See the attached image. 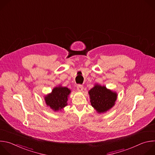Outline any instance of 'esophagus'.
Here are the masks:
<instances>
[{
    "mask_svg": "<svg viewBox=\"0 0 155 155\" xmlns=\"http://www.w3.org/2000/svg\"><path fill=\"white\" fill-rule=\"evenodd\" d=\"M77 89L78 91H82L83 90V86L81 84H78L77 87Z\"/></svg>",
    "mask_w": 155,
    "mask_h": 155,
    "instance_id": "1",
    "label": "esophagus"
}]
</instances>
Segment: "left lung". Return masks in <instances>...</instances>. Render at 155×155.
I'll return each instance as SVG.
<instances>
[{"mask_svg":"<svg viewBox=\"0 0 155 155\" xmlns=\"http://www.w3.org/2000/svg\"><path fill=\"white\" fill-rule=\"evenodd\" d=\"M88 94L92 107L98 114L105 113L111 109L115 105L118 96L115 91L98 83L94 84Z\"/></svg>","mask_w":155,"mask_h":155,"instance_id":"1","label":"left lung"}]
</instances>
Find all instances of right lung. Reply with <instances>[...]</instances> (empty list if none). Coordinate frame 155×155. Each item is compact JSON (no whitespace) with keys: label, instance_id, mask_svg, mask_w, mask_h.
<instances>
[{"label":"right lung","instance_id":"1","mask_svg":"<svg viewBox=\"0 0 155 155\" xmlns=\"http://www.w3.org/2000/svg\"><path fill=\"white\" fill-rule=\"evenodd\" d=\"M71 91L68 87L59 85L54 87L52 91L44 96L46 105L54 112L61 111L68 105V101Z\"/></svg>","mask_w":155,"mask_h":155}]
</instances>
